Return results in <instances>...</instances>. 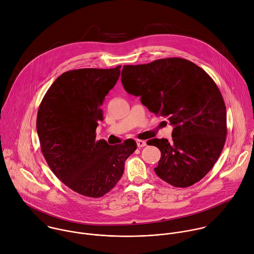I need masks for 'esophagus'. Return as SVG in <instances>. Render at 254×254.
Returning a JSON list of instances; mask_svg holds the SVG:
<instances>
[{
  "mask_svg": "<svg viewBox=\"0 0 254 254\" xmlns=\"http://www.w3.org/2000/svg\"><path fill=\"white\" fill-rule=\"evenodd\" d=\"M136 144H137V147H143L146 145V142L145 140H141V139H136Z\"/></svg>",
  "mask_w": 254,
  "mask_h": 254,
  "instance_id": "34e87169",
  "label": "esophagus"
}]
</instances>
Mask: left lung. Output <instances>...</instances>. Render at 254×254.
Wrapping results in <instances>:
<instances>
[{
	"instance_id": "1",
	"label": "left lung",
	"mask_w": 254,
	"mask_h": 254,
	"mask_svg": "<svg viewBox=\"0 0 254 254\" xmlns=\"http://www.w3.org/2000/svg\"><path fill=\"white\" fill-rule=\"evenodd\" d=\"M122 82L149 112L174 126L171 142H146L161 152L156 176L176 188L203 179L219 157L227 132L225 104L213 79L190 61L167 58L124 65Z\"/></svg>"
}]
</instances>
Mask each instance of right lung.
<instances>
[{
    "mask_svg": "<svg viewBox=\"0 0 254 254\" xmlns=\"http://www.w3.org/2000/svg\"><path fill=\"white\" fill-rule=\"evenodd\" d=\"M121 65L62 73L46 93L37 116L41 149L55 176L73 191L101 197L121 180L133 139L110 145L96 139L102 105L115 87Z\"/></svg>",
    "mask_w": 254,
    "mask_h": 254,
    "instance_id": "obj_1",
    "label": "right lung"
}]
</instances>
